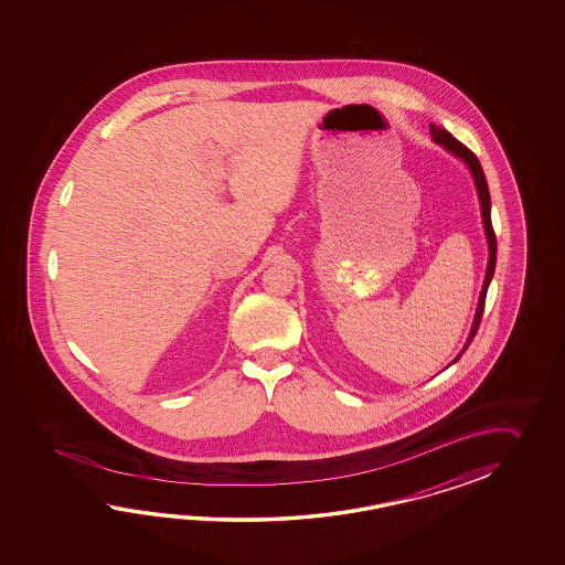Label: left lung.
<instances>
[{
	"instance_id": "8db88e82",
	"label": "left lung",
	"mask_w": 565,
	"mask_h": 565,
	"mask_svg": "<svg viewBox=\"0 0 565 565\" xmlns=\"http://www.w3.org/2000/svg\"><path fill=\"white\" fill-rule=\"evenodd\" d=\"M430 132H433L434 143L443 145L448 153H452V156L458 157V159H462V161L467 163V168L470 169L472 180H475V185H477V193H479L480 216H482L484 236H487V244H489V265H487V275H484L482 290H480L479 305H477L475 321H472V327H470L469 339H467L462 351L455 358V361H458L460 360V355L469 348L470 341L477 335V331H479L480 319H482V311H484L487 290H489V285H491L492 275H494V265H497V238H494V230H492L491 224V195H489V185H487V180H484V173H482V168H480L479 159H477V156H475L470 149H467V147L460 143V141H457L450 132L446 131V129L430 125ZM455 361H452V363H455ZM452 363H450V365H452Z\"/></svg>"
}]
</instances>
